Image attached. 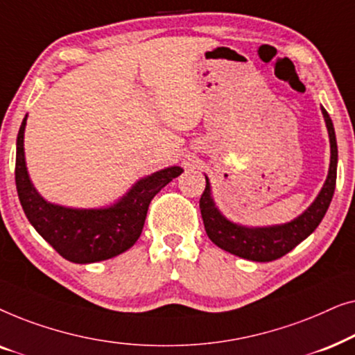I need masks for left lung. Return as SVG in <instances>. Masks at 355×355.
<instances>
[{
  "instance_id": "left-lung-1",
  "label": "left lung",
  "mask_w": 355,
  "mask_h": 355,
  "mask_svg": "<svg viewBox=\"0 0 355 355\" xmlns=\"http://www.w3.org/2000/svg\"><path fill=\"white\" fill-rule=\"evenodd\" d=\"M320 110H322L324 124L328 129L331 157H329L327 181H324L318 196L315 197V200L299 216L288 223H283V225L245 226L227 220L223 215L213 200L210 181L205 176L207 186L200 197V211L207 236L210 237L213 244L232 255L241 257V259L252 261H273L293 250L295 245H299L317 230L329 203H331L338 171V144L333 121L323 106H320Z\"/></svg>"
}]
</instances>
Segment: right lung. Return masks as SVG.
I'll use <instances>...</instances> for the list:
<instances>
[{
	"mask_svg": "<svg viewBox=\"0 0 355 355\" xmlns=\"http://www.w3.org/2000/svg\"><path fill=\"white\" fill-rule=\"evenodd\" d=\"M24 118L16 142V187L35 231L72 263H95L130 249L142 234L152 198L184 169L169 166L140 178L123 197L100 208H72L45 200L33 186L24 152Z\"/></svg>",
	"mask_w": 355,
	"mask_h": 355,
	"instance_id": "right-lung-1",
	"label": "right lung"
}]
</instances>
